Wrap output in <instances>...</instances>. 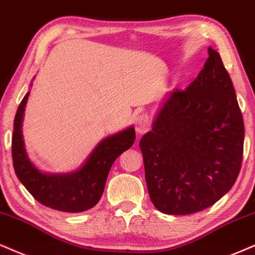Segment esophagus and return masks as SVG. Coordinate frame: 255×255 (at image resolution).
Instances as JSON below:
<instances>
[{
  "label": "esophagus",
  "mask_w": 255,
  "mask_h": 255,
  "mask_svg": "<svg viewBox=\"0 0 255 255\" xmlns=\"http://www.w3.org/2000/svg\"><path fill=\"white\" fill-rule=\"evenodd\" d=\"M134 128H136V131L139 134H143L149 131L150 123L146 116L140 115L136 117V119H134Z\"/></svg>",
  "instance_id": "obj_1"
}]
</instances>
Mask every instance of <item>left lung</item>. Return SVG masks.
Instances as JSON below:
<instances>
[{
  "label": "left lung",
  "instance_id": "obj_1",
  "mask_svg": "<svg viewBox=\"0 0 255 255\" xmlns=\"http://www.w3.org/2000/svg\"><path fill=\"white\" fill-rule=\"evenodd\" d=\"M197 78L174 90L139 142L150 200L164 214L213 206L237 181L245 127L231 77L212 47Z\"/></svg>",
  "mask_w": 255,
  "mask_h": 255
}]
</instances>
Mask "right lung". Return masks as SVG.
Instances as JSON below:
<instances>
[{"label": "right lung", "instance_id": "right-lung-1", "mask_svg": "<svg viewBox=\"0 0 255 255\" xmlns=\"http://www.w3.org/2000/svg\"><path fill=\"white\" fill-rule=\"evenodd\" d=\"M29 93L22 99L14 119L11 155L15 174L34 199L43 206L66 213L93 208L104 193L113 162L133 145L136 139L133 127L103 139L78 170L68 174H47L34 165L24 149L22 121Z\"/></svg>", "mask_w": 255, "mask_h": 255}]
</instances>
